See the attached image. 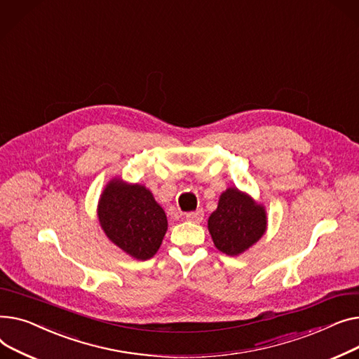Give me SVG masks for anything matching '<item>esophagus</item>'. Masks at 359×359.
Masks as SVG:
<instances>
[{"instance_id": "obj_1", "label": "esophagus", "mask_w": 359, "mask_h": 359, "mask_svg": "<svg viewBox=\"0 0 359 359\" xmlns=\"http://www.w3.org/2000/svg\"><path fill=\"white\" fill-rule=\"evenodd\" d=\"M204 217V212L203 210H197V212H191V213H187L185 219L188 222H193V223H200Z\"/></svg>"}]
</instances>
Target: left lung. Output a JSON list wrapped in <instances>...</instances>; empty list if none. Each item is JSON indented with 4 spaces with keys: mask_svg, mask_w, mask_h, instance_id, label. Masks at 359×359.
I'll return each mask as SVG.
<instances>
[{
    "mask_svg": "<svg viewBox=\"0 0 359 359\" xmlns=\"http://www.w3.org/2000/svg\"><path fill=\"white\" fill-rule=\"evenodd\" d=\"M265 230V207L236 187L226 189L208 217V231L215 246L229 257L243 254L262 238Z\"/></svg>",
    "mask_w": 359,
    "mask_h": 359,
    "instance_id": "left-lung-1",
    "label": "left lung"
}]
</instances>
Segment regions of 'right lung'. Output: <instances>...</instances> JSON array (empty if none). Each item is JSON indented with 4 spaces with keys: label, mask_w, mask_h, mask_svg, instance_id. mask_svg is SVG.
<instances>
[{
    "label": "right lung",
    "mask_w": 359,
    "mask_h": 359,
    "mask_svg": "<svg viewBox=\"0 0 359 359\" xmlns=\"http://www.w3.org/2000/svg\"><path fill=\"white\" fill-rule=\"evenodd\" d=\"M98 220L107 238L139 261L156 254L168 229L163 208L149 189L120 178L105 185L98 201Z\"/></svg>",
    "instance_id": "obj_1"
}]
</instances>
